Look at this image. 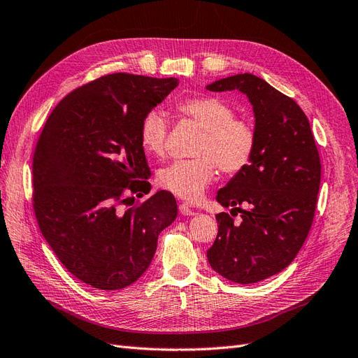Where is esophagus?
Segmentation results:
<instances>
[{
	"mask_svg": "<svg viewBox=\"0 0 358 358\" xmlns=\"http://www.w3.org/2000/svg\"><path fill=\"white\" fill-rule=\"evenodd\" d=\"M179 212H180L182 215H187V216H192V215L197 213L196 210L191 209V206H189L188 203H180V204H179Z\"/></svg>",
	"mask_w": 358,
	"mask_h": 358,
	"instance_id": "1",
	"label": "esophagus"
}]
</instances>
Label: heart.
Returning <instances> with one entry per match:
<instances>
[{
    "instance_id": "1",
    "label": "heart",
    "mask_w": 358,
    "mask_h": 358,
    "mask_svg": "<svg viewBox=\"0 0 358 358\" xmlns=\"http://www.w3.org/2000/svg\"><path fill=\"white\" fill-rule=\"evenodd\" d=\"M180 116L189 119L203 131L192 155L158 171L159 185L183 200L200 199L220 170L227 176L242 173L255 155L258 136L255 125L239 117L236 109L218 96L199 95L178 104ZM170 125L158 109H150L138 125L140 145L148 154L164 157Z\"/></svg>"
}]
</instances>
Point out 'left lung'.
Instances as JSON below:
<instances>
[{"instance_id":"1","label":"left lung","mask_w":358,"mask_h":358,"mask_svg":"<svg viewBox=\"0 0 358 358\" xmlns=\"http://www.w3.org/2000/svg\"><path fill=\"white\" fill-rule=\"evenodd\" d=\"M208 90H239L254 107L255 155L218 191L216 201L233 210L216 215L218 236L208 259L229 280L255 284L284 270L306 241L321 182L318 148L300 106L257 76L236 74ZM237 211L241 223L232 220Z\"/></svg>"}]
</instances>
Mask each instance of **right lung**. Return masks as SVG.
Wrapping results in <instances>:
<instances>
[{
    "label": "right lung",
    "mask_w": 358,
    "mask_h": 358,
    "mask_svg": "<svg viewBox=\"0 0 358 358\" xmlns=\"http://www.w3.org/2000/svg\"><path fill=\"white\" fill-rule=\"evenodd\" d=\"M178 79L106 74L52 110L32 158V208L59 262L86 285L121 289L142 276L158 234L176 220L169 191L143 201L150 169L140 145L142 116Z\"/></svg>",
    "instance_id": "1"
}]
</instances>
